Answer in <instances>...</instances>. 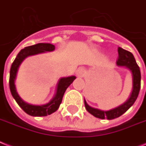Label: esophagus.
<instances>
[{"mask_svg":"<svg viewBox=\"0 0 146 146\" xmlns=\"http://www.w3.org/2000/svg\"><path fill=\"white\" fill-rule=\"evenodd\" d=\"M76 73H77V76H78L83 77V76H85L86 72H85V70L84 68H82V67H80V68H79V69L77 70Z\"/></svg>","mask_w":146,"mask_h":146,"instance_id":"1","label":"esophagus"}]
</instances>
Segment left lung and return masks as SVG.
Wrapping results in <instances>:
<instances>
[{
  "mask_svg": "<svg viewBox=\"0 0 146 146\" xmlns=\"http://www.w3.org/2000/svg\"><path fill=\"white\" fill-rule=\"evenodd\" d=\"M118 58L116 61V64L118 66H123L129 70L132 73L133 76V90L130 98L125 103L121 104L118 107L112 109L109 111H102V110L94 109L88 105L85 100V106L87 111L94 117L100 119H105L107 118L108 120H112L114 118H118L119 116L123 115L129 108L134 104V102L137 100V97L139 93L141 85V73L139 67L137 65L136 60L133 54L128 51L123 49L121 47L118 48Z\"/></svg>",
  "mask_w": 146,
  "mask_h": 146,
  "instance_id": "left-lung-1",
  "label": "left lung"
}]
</instances>
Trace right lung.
<instances>
[{
    "label": "right lung",
    "instance_id": "obj_1",
    "mask_svg": "<svg viewBox=\"0 0 146 146\" xmlns=\"http://www.w3.org/2000/svg\"><path fill=\"white\" fill-rule=\"evenodd\" d=\"M54 48L55 47L54 45L50 44V43H37L33 46H28L20 51L12 64L10 72H9V89H10L12 95L15 101L17 102L19 106L22 108L27 114L30 115L46 116L55 112L58 109L60 104H61L65 91L76 79V76H74L67 77V78H61L58 84L57 92L54 97L49 103L45 105L35 106V105L29 104L24 101L18 94L15 86V79L17 74L18 69L21 63L24 61V59L30 55H34V54H40L45 52H51L54 50Z\"/></svg>",
    "mask_w": 146,
    "mask_h": 146
}]
</instances>
